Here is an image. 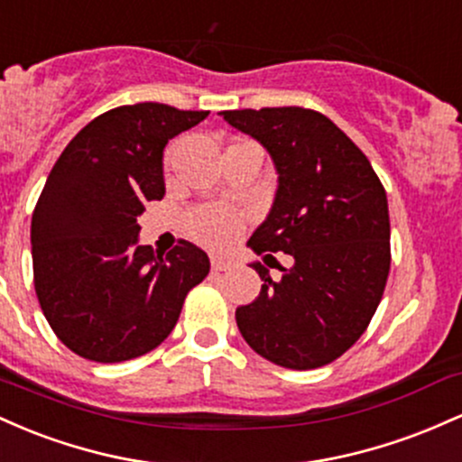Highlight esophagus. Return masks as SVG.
Returning <instances> with one entry per match:
<instances>
[{
  "label": "esophagus",
  "instance_id": "1",
  "mask_svg": "<svg viewBox=\"0 0 462 462\" xmlns=\"http://www.w3.org/2000/svg\"><path fill=\"white\" fill-rule=\"evenodd\" d=\"M236 266V262L229 257H220V255H214L211 257V268H214L216 273H222V271H231V268Z\"/></svg>",
  "mask_w": 462,
  "mask_h": 462
}]
</instances>
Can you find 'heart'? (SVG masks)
<instances>
[{"mask_svg":"<svg viewBox=\"0 0 462 462\" xmlns=\"http://www.w3.org/2000/svg\"><path fill=\"white\" fill-rule=\"evenodd\" d=\"M188 231L200 245L222 248L231 245L242 231V216L233 207L205 205L194 209L188 217Z\"/></svg>","mask_w":462,"mask_h":462,"instance_id":"1","label":"heart"}]
</instances>
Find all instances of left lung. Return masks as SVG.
I'll use <instances>...</instances> for the list:
<instances>
[{
  "instance_id": "1",
  "label": "left lung",
  "mask_w": 462,
  "mask_h": 462,
  "mask_svg": "<svg viewBox=\"0 0 462 462\" xmlns=\"http://www.w3.org/2000/svg\"><path fill=\"white\" fill-rule=\"evenodd\" d=\"M237 131L273 157L277 194L248 246L292 268L236 310L253 351L294 371L319 369L340 357L369 328L391 271V220L384 185L369 159L323 113L300 106L222 111Z\"/></svg>"
}]
</instances>
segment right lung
Segmentation results:
<instances>
[{"label":"right lung","instance_id":"add662e5","mask_svg":"<svg viewBox=\"0 0 462 462\" xmlns=\"http://www.w3.org/2000/svg\"><path fill=\"white\" fill-rule=\"evenodd\" d=\"M209 116L159 102L117 106L67 143L32 214L34 290L60 343L93 362L159 346L209 257L180 240L168 255L139 246L137 217L162 200L163 148Z\"/></svg>","mask_w":462,"mask_h":462}]
</instances>
